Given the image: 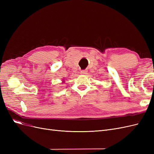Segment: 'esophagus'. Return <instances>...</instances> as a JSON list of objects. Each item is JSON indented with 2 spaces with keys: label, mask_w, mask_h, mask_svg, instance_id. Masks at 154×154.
<instances>
[{
  "label": "esophagus",
  "mask_w": 154,
  "mask_h": 154,
  "mask_svg": "<svg viewBox=\"0 0 154 154\" xmlns=\"http://www.w3.org/2000/svg\"><path fill=\"white\" fill-rule=\"evenodd\" d=\"M87 70H82L81 71V74H87Z\"/></svg>",
  "instance_id": "obj_1"
}]
</instances>
